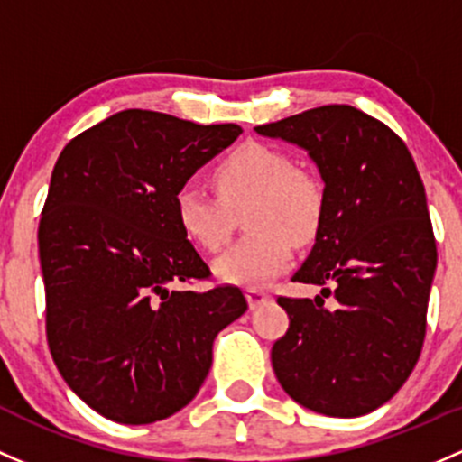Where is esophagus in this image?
I'll return each instance as SVG.
<instances>
[{"label":"esophagus","mask_w":462,"mask_h":462,"mask_svg":"<svg viewBox=\"0 0 462 462\" xmlns=\"http://www.w3.org/2000/svg\"><path fill=\"white\" fill-rule=\"evenodd\" d=\"M269 291L263 287H249L246 289V300H249L251 307H260V304L269 300Z\"/></svg>","instance_id":"esophagus-1"}]
</instances>
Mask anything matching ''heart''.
<instances>
[{
    "label": "heart",
    "instance_id": "heart-1",
    "mask_svg": "<svg viewBox=\"0 0 462 462\" xmlns=\"http://www.w3.org/2000/svg\"><path fill=\"white\" fill-rule=\"evenodd\" d=\"M217 199L193 187L175 193V225L198 249L217 254L236 229V213L246 204L242 225L249 236L216 263L229 284H263L289 264L293 240L307 245L325 220V187L309 171L291 166L282 151L242 144L213 171Z\"/></svg>",
    "mask_w": 462,
    "mask_h": 462
}]
</instances>
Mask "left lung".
Returning <instances> with one entry per match:
<instances>
[{
  "label": "left lung",
  "mask_w": 462,
  "mask_h": 462,
  "mask_svg": "<svg viewBox=\"0 0 462 462\" xmlns=\"http://www.w3.org/2000/svg\"><path fill=\"white\" fill-rule=\"evenodd\" d=\"M255 133L300 146L325 182V220L293 273L322 298H278L289 329L271 349L275 378L311 411L365 416L405 384L425 340L436 240L422 180L405 142L346 104Z\"/></svg>",
  "instance_id": "left-lung-1"
}]
</instances>
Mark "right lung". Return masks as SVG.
<instances>
[{
    "label": "right lung",
    "instance_id": "add662e5",
    "mask_svg": "<svg viewBox=\"0 0 462 462\" xmlns=\"http://www.w3.org/2000/svg\"><path fill=\"white\" fill-rule=\"evenodd\" d=\"M237 125L202 126L128 108L64 146L42 211L46 337L61 378L90 409L149 425L196 398L213 340L246 311L175 225L187 180L231 146Z\"/></svg>",
    "mask_w": 462,
    "mask_h": 462
}]
</instances>
